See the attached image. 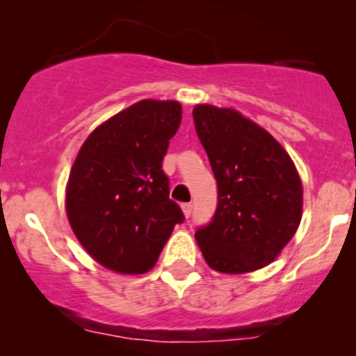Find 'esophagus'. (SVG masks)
Returning <instances> with one entry per match:
<instances>
[{"instance_id": "34e87169", "label": "esophagus", "mask_w": 356, "mask_h": 356, "mask_svg": "<svg viewBox=\"0 0 356 356\" xmlns=\"http://www.w3.org/2000/svg\"><path fill=\"white\" fill-rule=\"evenodd\" d=\"M182 212H184V216H186V218H191V214H192V204H191V202H184V204H182Z\"/></svg>"}]
</instances>
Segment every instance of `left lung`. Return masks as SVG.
Returning a JSON list of instances; mask_svg holds the SVG:
<instances>
[{"instance_id": "1", "label": "left lung", "mask_w": 356, "mask_h": 356, "mask_svg": "<svg viewBox=\"0 0 356 356\" xmlns=\"http://www.w3.org/2000/svg\"><path fill=\"white\" fill-rule=\"evenodd\" d=\"M192 117L218 182V209L195 231L204 259L227 275L264 268L300 226L296 167L271 134L236 110L197 105Z\"/></svg>"}]
</instances>
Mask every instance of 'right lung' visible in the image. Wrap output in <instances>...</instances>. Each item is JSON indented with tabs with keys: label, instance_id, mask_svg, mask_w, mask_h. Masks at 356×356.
<instances>
[{
	"label": "right lung",
	"instance_id": "add662e5",
	"mask_svg": "<svg viewBox=\"0 0 356 356\" xmlns=\"http://www.w3.org/2000/svg\"><path fill=\"white\" fill-rule=\"evenodd\" d=\"M181 118L179 102L140 100L81 145L68 177L67 214L76 239L102 266L147 273L175 224L184 222L162 170Z\"/></svg>",
	"mask_w": 356,
	"mask_h": 356
}]
</instances>
